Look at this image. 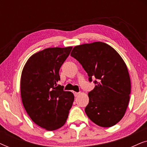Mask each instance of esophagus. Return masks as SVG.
Wrapping results in <instances>:
<instances>
[{
    "instance_id": "1",
    "label": "esophagus",
    "mask_w": 147,
    "mask_h": 147,
    "mask_svg": "<svg viewBox=\"0 0 147 147\" xmlns=\"http://www.w3.org/2000/svg\"><path fill=\"white\" fill-rule=\"evenodd\" d=\"M74 96H75L76 97V96H78V95H79L80 93H79V92H74Z\"/></svg>"
}]
</instances>
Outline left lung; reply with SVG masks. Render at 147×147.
Returning a JSON list of instances; mask_svg holds the SVG:
<instances>
[{
    "instance_id": "left-lung-1",
    "label": "left lung",
    "mask_w": 147,
    "mask_h": 147,
    "mask_svg": "<svg viewBox=\"0 0 147 147\" xmlns=\"http://www.w3.org/2000/svg\"><path fill=\"white\" fill-rule=\"evenodd\" d=\"M71 56L79 61L95 88L88 93V118L102 127H110L123 117L130 99V80L125 63L111 46L102 42L76 46Z\"/></svg>"
}]
</instances>
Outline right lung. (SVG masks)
Here are the masks:
<instances>
[{
    "instance_id": "right-lung-1",
    "label": "right lung",
    "mask_w": 147,
    "mask_h": 147,
    "mask_svg": "<svg viewBox=\"0 0 147 147\" xmlns=\"http://www.w3.org/2000/svg\"><path fill=\"white\" fill-rule=\"evenodd\" d=\"M72 47L47 48L27 60L22 71L21 95L24 108L40 127L55 130L65 123L74 100L71 92L57 85L59 69Z\"/></svg>"
}]
</instances>
